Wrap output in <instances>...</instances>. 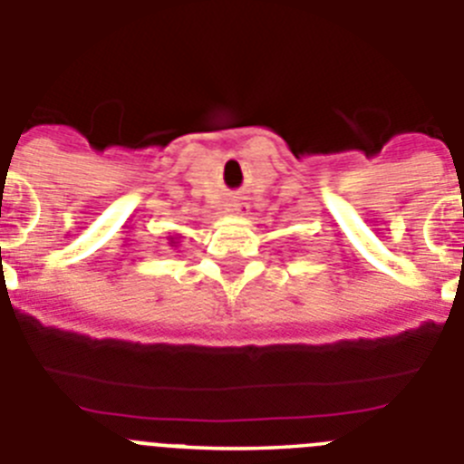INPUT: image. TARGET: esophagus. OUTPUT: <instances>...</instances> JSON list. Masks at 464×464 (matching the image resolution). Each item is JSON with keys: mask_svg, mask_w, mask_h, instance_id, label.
I'll list each match as a JSON object with an SVG mask.
<instances>
[{"mask_svg": "<svg viewBox=\"0 0 464 464\" xmlns=\"http://www.w3.org/2000/svg\"><path fill=\"white\" fill-rule=\"evenodd\" d=\"M241 209H244V207H241V204H239V209H237V211H241Z\"/></svg>", "mask_w": 464, "mask_h": 464, "instance_id": "34e87169", "label": "esophagus"}]
</instances>
